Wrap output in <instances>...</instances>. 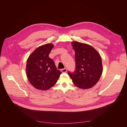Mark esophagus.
<instances>
[{
	"label": "esophagus",
	"mask_w": 127,
	"mask_h": 127,
	"mask_svg": "<svg viewBox=\"0 0 127 127\" xmlns=\"http://www.w3.org/2000/svg\"><path fill=\"white\" fill-rule=\"evenodd\" d=\"M60 70H61V71L62 72H67V69H66V68H64V69H61Z\"/></svg>",
	"instance_id": "esophagus-1"
}]
</instances>
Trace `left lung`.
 I'll return each instance as SVG.
<instances>
[{"mask_svg": "<svg viewBox=\"0 0 127 127\" xmlns=\"http://www.w3.org/2000/svg\"><path fill=\"white\" fill-rule=\"evenodd\" d=\"M75 51L76 69L68 72L74 85L81 89H89L96 85L103 71L101 57L92 46L77 41L71 42Z\"/></svg>", "mask_w": 127, "mask_h": 127, "instance_id": "obj_1", "label": "left lung"}]
</instances>
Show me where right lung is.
I'll use <instances>...</instances> for the list:
<instances>
[{
  "instance_id": "right-lung-1",
  "label": "right lung",
  "mask_w": 127,
  "mask_h": 127,
  "mask_svg": "<svg viewBox=\"0 0 127 127\" xmlns=\"http://www.w3.org/2000/svg\"><path fill=\"white\" fill-rule=\"evenodd\" d=\"M54 45L47 43L37 47L26 62V74L30 83L37 90L47 91L55 85L61 72L57 69L49 55Z\"/></svg>"
}]
</instances>
